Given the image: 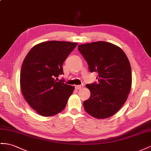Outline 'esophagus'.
I'll return each instance as SVG.
<instances>
[{"mask_svg": "<svg viewBox=\"0 0 151 151\" xmlns=\"http://www.w3.org/2000/svg\"><path fill=\"white\" fill-rule=\"evenodd\" d=\"M83 87V85H81V86H75V88H76V89H77V90L81 89V88H82Z\"/></svg>", "mask_w": 151, "mask_h": 151, "instance_id": "esophagus-1", "label": "esophagus"}]
</instances>
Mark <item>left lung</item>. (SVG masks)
Listing matches in <instances>:
<instances>
[{
	"mask_svg": "<svg viewBox=\"0 0 151 151\" xmlns=\"http://www.w3.org/2000/svg\"><path fill=\"white\" fill-rule=\"evenodd\" d=\"M91 72L98 73V83L87 84L91 96L83 101L86 112L106 119L121 109L132 83L129 61L123 50L110 42L97 41L78 46Z\"/></svg>",
	"mask_w": 151,
	"mask_h": 151,
	"instance_id": "8db88e82",
	"label": "left lung"
}]
</instances>
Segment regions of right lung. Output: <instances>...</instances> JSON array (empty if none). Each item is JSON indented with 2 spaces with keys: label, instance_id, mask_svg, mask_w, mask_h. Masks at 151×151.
Returning <instances> with one entry per match:
<instances>
[{
  "label": "right lung",
  "instance_id": "1",
  "mask_svg": "<svg viewBox=\"0 0 151 151\" xmlns=\"http://www.w3.org/2000/svg\"><path fill=\"white\" fill-rule=\"evenodd\" d=\"M77 45L68 41L42 42L33 46L26 55L21 68V91L40 115L50 117L60 113L73 94L74 86L55 78L64 73V62Z\"/></svg>",
  "mask_w": 151,
  "mask_h": 151
}]
</instances>
